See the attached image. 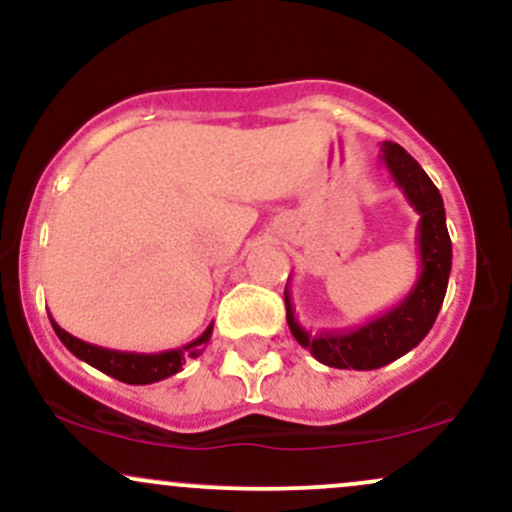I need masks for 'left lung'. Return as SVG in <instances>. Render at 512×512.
I'll use <instances>...</instances> for the list:
<instances>
[{
	"label": "left lung",
	"mask_w": 512,
	"mask_h": 512,
	"mask_svg": "<svg viewBox=\"0 0 512 512\" xmlns=\"http://www.w3.org/2000/svg\"><path fill=\"white\" fill-rule=\"evenodd\" d=\"M380 161L390 170L392 180L407 197V202L421 216L419 228H416L421 272L407 298L392 305L387 313L346 332L310 334L298 322L296 308L291 303V289L286 284V322H289L291 334L303 349H308L317 361L330 368L375 370L409 354L433 327L445 291H448L452 243L448 226H445V207L438 187L399 144L383 142Z\"/></svg>",
	"instance_id": "8db88e82"
}]
</instances>
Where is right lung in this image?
I'll use <instances>...</instances> for the list:
<instances>
[{"mask_svg":"<svg viewBox=\"0 0 512 512\" xmlns=\"http://www.w3.org/2000/svg\"><path fill=\"white\" fill-rule=\"evenodd\" d=\"M52 330H55L60 342L67 346L69 351L81 361H86L88 366L98 368L101 373L110 375V378L120 380L127 385H151L158 380H166L170 375L180 373L182 363L187 358H197L207 349L211 332H214V322L199 334L197 339H192L190 344L178 346V349L158 351V354H137V351H117V349H105V346L88 344L84 339H76L74 334L64 332L60 325L50 317Z\"/></svg>","mask_w":512,"mask_h":512,"instance_id":"add662e5","label":"right lung"}]
</instances>
